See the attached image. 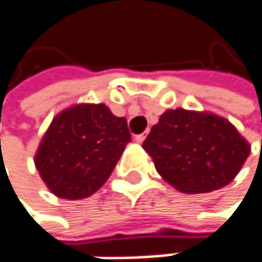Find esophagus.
I'll list each match as a JSON object with an SVG mask.
<instances>
[{
  "label": "esophagus",
  "instance_id": "esophagus-1",
  "mask_svg": "<svg viewBox=\"0 0 262 262\" xmlns=\"http://www.w3.org/2000/svg\"><path fill=\"white\" fill-rule=\"evenodd\" d=\"M147 133H148V132H144V133H139V135H136V136H135V141L141 144V142H142V141L145 139V136H147Z\"/></svg>",
  "mask_w": 262,
  "mask_h": 262
}]
</instances>
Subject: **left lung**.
I'll return each instance as SVG.
<instances>
[{"label":"left lung","instance_id":"left-lung-1","mask_svg":"<svg viewBox=\"0 0 262 262\" xmlns=\"http://www.w3.org/2000/svg\"><path fill=\"white\" fill-rule=\"evenodd\" d=\"M142 147L162 179L188 194L226 186L250 153L249 142L228 120L181 107L161 115Z\"/></svg>","mask_w":262,"mask_h":262}]
</instances>
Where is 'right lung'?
Wrapping results in <instances>:
<instances>
[{
	"label": "right lung",
	"mask_w": 262,
	"mask_h": 262,
	"mask_svg": "<svg viewBox=\"0 0 262 262\" xmlns=\"http://www.w3.org/2000/svg\"><path fill=\"white\" fill-rule=\"evenodd\" d=\"M130 132L123 117L100 104H77L51 121L34 156L45 185L60 199L89 197L109 179Z\"/></svg>",
	"instance_id": "obj_1"
}]
</instances>
